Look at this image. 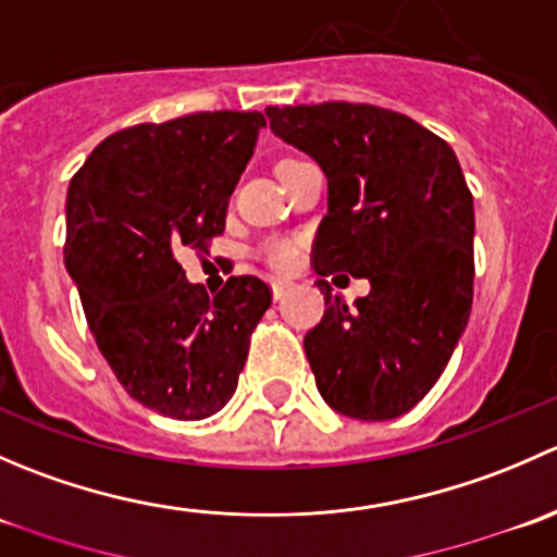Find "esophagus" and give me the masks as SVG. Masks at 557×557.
Masks as SVG:
<instances>
[{
    "label": "esophagus",
    "instance_id": "34e87169",
    "mask_svg": "<svg viewBox=\"0 0 557 557\" xmlns=\"http://www.w3.org/2000/svg\"><path fill=\"white\" fill-rule=\"evenodd\" d=\"M285 290H288V283H285V280H272V296L274 299H283L285 296Z\"/></svg>",
    "mask_w": 557,
    "mask_h": 557
}]
</instances>
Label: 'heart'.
I'll return each instance as SVG.
<instances>
[{
  "label": "heart",
  "mask_w": 557,
  "mask_h": 557,
  "mask_svg": "<svg viewBox=\"0 0 557 557\" xmlns=\"http://www.w3.org/2000/svg\"><path fill=\"white\" fill-rule=\"evenodd\" d=\"M269 261H272L274 267H280V269L290 267V263L296 261V247L288 245V243L272 245V247H269Z\"/></svg>",
  "instance_id": "1"
}]
</instances>
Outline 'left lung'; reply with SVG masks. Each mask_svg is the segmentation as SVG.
Segmentation results:
<instances>
[{"label":"left lung","mask_w":557,"mask_h":557,"mask_svg":"<svg viewBox=\"0 0 557 557\" xmlns=\"http://www.w3.org/2000/svg\"><path fill=\"white\" fill-rule=\"evenodd\" d=\"M274 137L329 180L314 272L367 277L347 307L331 296L305 336L314 385L356 420L409 412L445 372L474 296V199L453 148L401 112L374 104L267 107Z\"/></svg>","instance_id":"left-lung-1"}]
</instances>
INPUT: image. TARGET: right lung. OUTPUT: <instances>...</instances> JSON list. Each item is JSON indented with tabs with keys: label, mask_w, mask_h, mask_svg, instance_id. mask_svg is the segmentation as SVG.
I'll list each match as a JSON object with an SVG mask.
<instances>
[{
	"label": "right lung",
	"mask_w": 557,
	"mask_h": 557,
	"mask_svg": "<svg viewBox=\"0 0 557 557\" xmlns=\"http://www.w3.org/2000/svg\"><path fill=\"white\" fill-rule=\"evenodd\" d=\"M263 126L232 110L139 123L97 145L66 190L64 263L94 339L128 396L164 418L226 407L272 305L263 280L228 277L210 296L177 263L223 232Z\"/></svg>",
	"instance_id": "add662e5"
}]
</instances>
